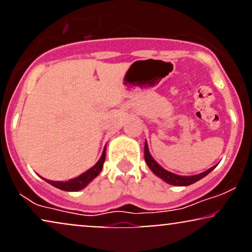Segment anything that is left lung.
Instances as JSON below:
<instances>
[{"label":"left lung","mask_w":252,"mask_h":252,"mask_svg":"<svg viewBox=\"0 0 252 252\" xmlns=\"http://www.w3.org/2000/svg\"><path fill=\"white\" fill-rule=\"evenodd\" d=\"M145 161H146V163H147V166L150 167V169L155 174V175L159 176L160 179H162L164 182L169 183V185H173V186L192 185V183H195L196 181H198V180H201L202 178H204V176L208 175V174L212 172V170L216 167V166H214V167H212V168L206 170V172L197 174V175H191V176L176 175V174L170 173V172H168V170L162 168V167H161L160 164L153 159V158H152L150 151H148L147 141L145 142Z\"/></svg>","instance_id":"8db88e82"}]
</instances>
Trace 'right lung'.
Instances as JSON below:
<instances>
[{"instance_id": "obj_1", "label": "right lung", "mask_w": 252, "mask_h": 252, "mask_svg": "<svg viewBox=\"0 0 252 252\" xmlns=\"http://www.w3.org/2000/svg\"><path fill=\"white\" fill-rule=\"evenodd\" d=\"M105 155H106V148L102 151L100 159L98 160V162L95 163L94 166L91 167L89 170H86L85 173H83L82 175L77 176V178L74 179H71L69 181L63 182V181H50V180H46V179L44 180L48 183H50L51 186H54V187L61 189V190L78 191L80 189L85 188L86 186H88L89 183L95 178V176L99 175V173H100L102 169V164H104Z\"/></svg>"}]
</instances>
